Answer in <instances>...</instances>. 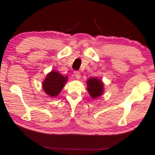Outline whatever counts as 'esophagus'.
Segmentation results:
<instances>
[{"instance_id":"esophagus-1","label":"esophagus","mask_w":155,"mask_h":155,"mask_svg":"<svg viewBox=\"0 0 155 155\" xmlns=\"http://www.w3.org/2000/svg\"><path fill=\"white\" fill-rule=\"evenodd\" d=\"M74 76L76 77V78H80V77H81V73L79 72V71H75L74 72Z\"/></svg>"}]
</instances>
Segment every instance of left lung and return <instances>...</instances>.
I'll list each match as a JSON object with an SVG mask.
<instances>
[{
  "mask_svg": "<svg viewBox=\"0 0 155 155\" xmlns=\"http://www.w3.org/2000/svg\"><path fill=\"white\" fill-rule=\"evenodd\" d=\"M87 90L92 98H97L104 92V85L101 80L97 78H90L87 80Z\"/></svg>",
  "mask_w": 155,
  "mask_h": 155,
  "instance_id": "left-lung-1",
  "label": "left lung"
}]
</instances>
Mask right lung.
<instances>
[{"instance_id":"1","label":"right lung","mask_w":155,"mask_h":155,"mask_svg":"<svg viewBox=\"0 0 155 155\" xmlns=\"http://www.w3.org/2000/svg\"><path fill=\"white\" fill-rule=\"evenodd\" d=\"M67 80V76L64 77L58 71H51L48 74L45 80L43 81L42 84L43 91L50 97H55L62 90Z\"/></svg>"}]
</instances>
